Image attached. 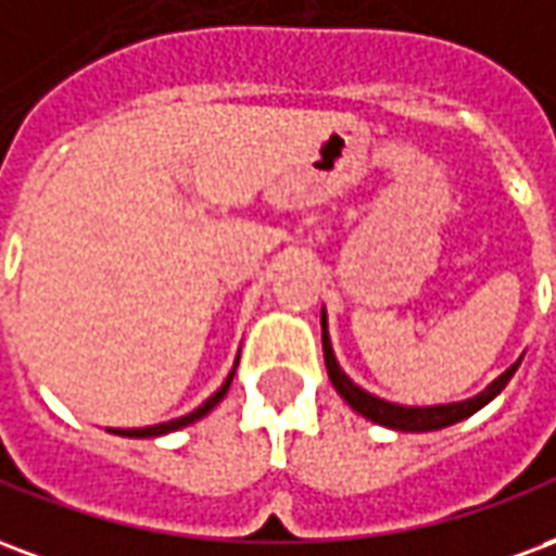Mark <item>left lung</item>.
<instances>
[{
  "instance_id": "1",
  "label": "left lung",
  "mask_w": 556,
  "mask_h": 556,
  "mask_svg": "<svg viewBox=\"0 0 556 556\" xmlns=\"http://www.w3.org/2000/svg\"><path fill=\"white\" fill-rule=\"evenodd\" d=\"M321 345H325V363H327V375H330V381L337 387V393L345 402H349L351 408L363 414L366 419H372L378 426H387V429H399V431H434V429H446V426H453L458 419L470 417V414H477L479 408H485L491 399L501 393L503 387L509 384V378L518 369V363L509 366L506 372L494 381V384L485 390V393H479L477 399H467V402H455V405H434V408H405V405H390L384 399H375L369 396L366 390H361L357 384H351L349 375L342 372L337 366V357H333V349H330V339H327V321L325 315H321Z\"/></svg>"
}]
</instances>
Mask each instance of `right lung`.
Wrapping results in <instances>:
<instances>
[{
  "instance_id": "add662e5",
  "label": "right lung",
  "mask_w": 556,
  "mask_h": 556,
  "mask_svg": "<svg viewBox=\"0 0 556 556\" xmlns=\"http://www.w3.org/2000/svg\"><path fill=\"white\" fill-rule=\"evenodd\" d=\"M231 375L226 378V384L219 387L217 393L207 399L205 405H199L193 414H187V417H178V419H169V422H160V426H146V429H115V434H125V438H157V434H166V431H175V429H184V426H190V422H195V419L205 417L207 410L214 408L219 399L226 396V390H229V384H231Z\"/></svg>"
}]
</instances>
